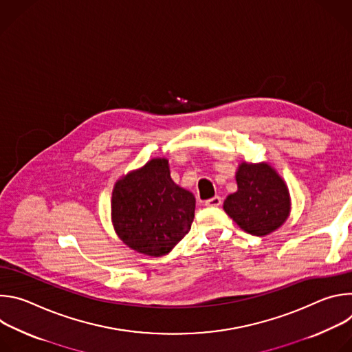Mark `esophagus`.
I'll list each match as a JSON object with an SVG mask.
<instances>
[{"mask_svg": "<svg viewBox=\"0 0 352 352\" xmlns=\"http://www.w3.org/2000/svg\"><path fill=\"white\" fill-rule=\"evenodd\" d=\"M220 205H221V197L220 196L210 197V199H208L206 202H205V206H208V208H217Z\"/></svg>", "mask_w": 352, "mask_h": 352, "instance_id": "esophagus-1", "label": "esophagus"}]
</instances>
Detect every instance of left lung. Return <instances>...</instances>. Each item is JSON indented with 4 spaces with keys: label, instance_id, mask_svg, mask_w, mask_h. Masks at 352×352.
<instances>
[{
    "label": "left lung",
    "instance_id": "1",
    "mask_svg": "<svg viewBox=\"0 0 352 352\" xmlns=\"http://www.w3.org/2000/svg\"><path fill=\"white\" fill-rule=\"evenodd\" d=\"M235 179L238 190L227 196L223 208L243 231L265 236L288 219V188L272 166L243 162Z\"/></svg>",
    "mask_w": 352,
    "mask_h": 352
}]
</instances>
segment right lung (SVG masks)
Returning a JSON list of instances; mask_svg holds the SVG:
<instances>
[{"mask_svg":"<svg viewBox=\"0 0 352 352\" xmlns=\"http://www.w3.org/2000/svg\"><path fill=\"white\" fill-rule=\"evenodd\" d=\"M195 196L170 175L167 159H152L116 182L111 219L117 235L133 250L163 256L189 232Z\"/></svg>","mask_w":352,"mask_h":352,"instance_id":"1","label":"right lung"}]
</instances>
